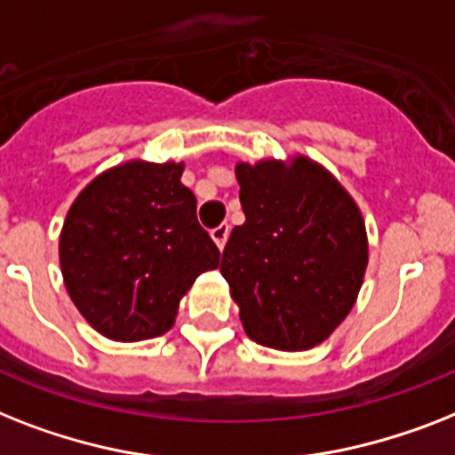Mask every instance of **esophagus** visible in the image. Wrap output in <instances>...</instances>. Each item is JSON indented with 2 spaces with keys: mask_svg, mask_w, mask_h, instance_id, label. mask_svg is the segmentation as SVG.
<instances>
[{
  "mask_svg": "<svg viewBox=\"0 0 455 455\" xmlns=\"http://www.w3.org/2000/svg\"><path fill=\"white\" fill-rule=\"evenodd\" d=\"M228 231H231V228H228V224H220V227L217 228H212V240H215V245L220 247V250H224V245H227V240H228Z\"/></svg>",
  "mask_w": 455,
  "mask_h": 455,
  "instance_id": "1",
  "label": "esophagus"
}]
</instances>
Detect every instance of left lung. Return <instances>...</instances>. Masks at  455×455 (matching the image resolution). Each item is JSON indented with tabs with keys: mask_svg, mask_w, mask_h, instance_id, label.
<instances>
[{
	"mask_svg": "<svg viewBox=\"0 0 455 455\" xmlns=\"http://www.w3.org/2000/svg\"><path fill=\"white\" fill-rule=\"evenodd\" d=\"M245 224L231 231L220 271L240 323L266 348L320 346L357 301L369 261L360 205L304 154L235 164Z\"/></svg>",
	"mask_w": 455,
	"mask_h": 455,
	"instance_id": "1",
	"label": "left lung"
}]
</instances>
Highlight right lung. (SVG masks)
<instances>
[{
  "label": "right lung",
  "instance_id": "add662e5",
  "mask_svg": "<svg viewBox=\"0 0 455 455\" xmlns=\"http://www.w3.org/2000/svg\"><path fill=\"white\" fill-rule=\"evenodd\" d=\"M182 172L184 164L142 158L107 168L62 221L58 257L69 299L112 341L165 334L196 278L220 264Z\"/></svg>",
  "mask_w": 455,
  "mask_h": 455
}]
</instances>
